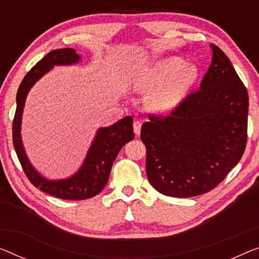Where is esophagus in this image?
<instances>
[{
  "label": "esophagus",
  "instance_id": "34e87169",
  "mask_svg": "<svg viewBox=\"0 0 259 259\" xmlns=\"http://www.w3.org/2000/svg\"><path fill=\"white\" fill-rule=\"evenodd\" d=\"M141 128H142L141 121H135L134 122V131H135V134L137 135V136L141 134Z\"/></svg>",
  "mask_w": 259,
  "mask_h": 259
}]
</instances>
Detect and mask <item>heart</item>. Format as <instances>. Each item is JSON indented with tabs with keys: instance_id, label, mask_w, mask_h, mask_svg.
I'll list each match as a JSON object with an SVG mask.
<instances>
[{
	"instance_id": "obj_1",
	"label": "heart",
	"mask_w": 259,
	"mask_h": 259,
	"mask_svg": "<svg viewBox=\"0 0 259 259\" xmlns=\"http://www.w3.org/2000/svg\"><path fill=\"white\" fill-rule=\"evenodd\" d=\"M199 76V69L188 65L183 58L172 57L160 60L142 73L137 87L151 92L149 103L152 109L167 111L183 101Z\"/></svg>"
}]
</instances>
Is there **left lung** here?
Masks as SVG:
<instances>
[{
	"instance_id": "8db88e82",
	"label": "left lung",
	"mask_w": 259,
	"mask_h": 259,
	"mask_svg": "<svg viewBox=\"0 0 259 259\" xmlns=\"http://www.w3.org/2000/svg\"><path fill=\"white\" fill-rule=\"evenodd\" d=\"M200 90L142 125L146 176L154 190L191 198L215 188L237 165L248 140L249 95L229 58L211 44Z\"/></svg>"
}]
</instances>
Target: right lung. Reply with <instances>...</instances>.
<instances>
[{
  "label": "right lung",
  "instance_id": "right-lung-1",
  "mask_svg": "<svg viewBox=\"0 0 259 259\" xmlns=\"http://www.w3.org/2000/svg\"><path fill=\"white\" fill-rule=\"evenodd\" d=\"M80 60L74 49H59L49 52L26 73L18 87L16 113L13 122V142L23 171L30 183L41 192L64 200H84L99 194L109 179L110 169L119 150L134 138L133 117L126 116L115 124L100 128L93 141L82 166L74 176L64 180H48L32 167L21 140L23 108L30 88L55 65H71Z\"/></svg>",
  "mask_w": 259,
  "mask_h": 259
}]
</instances>
